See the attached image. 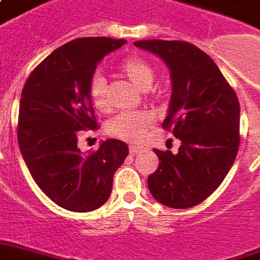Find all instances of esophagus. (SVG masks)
<instances>
[{
    "label": "esophagus",
    "mask_w": 260,
    "mask_h": 260,
    "mask_svg": "<svg viewBox=\"0 0 260 260\" xmlns=\"http://www.w3.org/2000/svg\"><path fill=\"white\" fill-rule=\"evenodd\" d=\"M142 151V147H139V146H129V154L135 155V154H138V152Z\"/></svg>",
    "instance_id": "esophagus-1"
}]
</instances>
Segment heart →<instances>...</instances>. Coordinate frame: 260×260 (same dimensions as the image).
Masks as SVG:
<instances>
[{
    "label": "heart",
    "mask_w": 260,
    "mask_h": 260,
    "mask_svg": "<svg viewBox=\"0 0 260 260\" xmlns=\"http://www.w3.org/2000/svg\"><path fill=\"white\" fill-rule=\"evenodd\" d=\"M120 69L131 82L142 90H148L155 79V71L151 64L140 57H129L124 59L120 65ZM88 96L96 109L99 110L108 109L106 80L102 75L95 73L91 77L88 84ZM152 124H154V118L150 113L124 112L114 116L108 122V132L114 138L122 140L139 142L146 136Z\"/></svg>",
    "instance_id": "heart-1"
}]
</instances>
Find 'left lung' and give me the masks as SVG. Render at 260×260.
<instances>
[{"mask_svg":"<svg viewBox=\"0 0 260 260\" xmlns=\"http://www.w3.org/2000/svg\"><path fill=\"white\" fill-rule=\"evenodd\" d=\"M135 46L159 55L173 83L162 128L181 140L177 154L154 150L158 169L148 176L154 199L189 209L213 193L229 173L240 147V105L217 64L183 41L147 39Z\"/></svg>","mask_w":260,"mask_h":260,"instance_id":"left-lung-1","label":"left lung"}]
</instances>
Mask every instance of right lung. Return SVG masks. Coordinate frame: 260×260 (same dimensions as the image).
<instances>
[{
	"mask_svg": "<svg viewBox=\"0 0 260 260\" xmlns=\"http://www.w3.org/2000/svg\"><path fill=\"white\" fill-rule=\"evenodd\" d=\"M125 39L79 38L47 55L23 87L17 140L29 173L46 196L69 211L87 213L112 193L113 176L128 156V146L109 139L82 154L80 131L99 129L88 96L96 64Z\"/></svg>",
	"mask_w": 260,
	"mask_h": 260,
	"instance_id": "1",
	"label": "right lung"
}]
</instances>
